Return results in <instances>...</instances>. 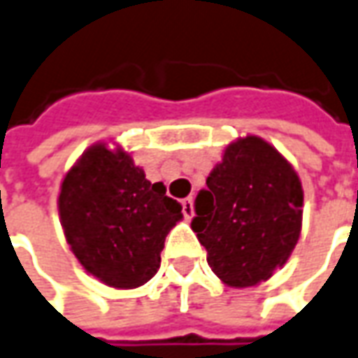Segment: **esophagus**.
<instances>
[{"label":"esophagus","instance_id":"34e87169","mask_svg":"<svg viewBox=\"0 0 358 358\" xmlns=\"http://www.w3.org/2000/svg\"><path fill=\"white\" fill-rule=\"evenodd\" d=\"M182 211H184V217H186V220H192V217H194V199H182Z\"/></svg>","mask_w":358,"mask_h":358}]
</instances>
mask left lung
Segmentation results:
<instances>
[{
	"instance_id": "8db88e82",
	"label": "left lung",
	"mask_w": 358,
	"mask_h": 358,
	"mask_svg": "<svg viewBox=\"0 0 358 358\" xmlns=\"http://www.w3.org/2000/svg\"><path fill=\"white\" fill-rule=\"evenodd\" d=\"M206 184L194 201L192 229L211 271L235 288L271 278L300 237L298 174L266 141L245 137L225 148Z\"/></svg>"
}]
</instances>
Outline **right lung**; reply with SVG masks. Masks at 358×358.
Returning <instances> with one entry per match:
<instances>
[{
  "label": "right lung",
  "mask_w": 358,
  "mask_h": 358,
  "mask_svg": "<svg viewBox=\"0 0 358 358\" xmlns=\"http://www.w3.org/2000/svg\"><path fill=\"white\" fill-rule=\"evenodd\" d=\"M58 211L68 245L90 274L113 288H137L160 266L182 206L150 184L123 150L96 145L66 174Z\"/></svg>",
  "instance_id": "obj_1"
}]
</instances>
